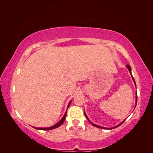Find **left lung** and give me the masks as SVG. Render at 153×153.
Here are the masks:
<instances>
[{
    "mask_svg": "<svg viewBox=\"0 0 153 153\" xmlns=\"http://www.w3.org/2000/svg\"><path fill=\"white\" fill-rule=\"evenodd\" d=\"M127 67H128V70H129V73H130L131 74V67L129 65H128L126 66ZM131 77H132V79H133V80H134V84H136V82H135V80H134V77L132 76V75H131ZM136 102H137V95H136ZM84 114H85V116H86V117L88 119V117H87V115H86V113H85V112H84ZM88 121H90V123L91 124H92L93 126H95V127H97V128H102V129H113V128H117V127H119L120 126H121V124H122L123 122H124V120L123 122H121L120 124H119V125H117V126H115V127H113V128H103V127H101V126H98V125H96V124H94V123H92L91 121H90L89 120H88Z\"/></svg>",
    "mask_w": 153,
    "mask_h": 153,
    "instance_id": "left-lung-1",
    "label": "left lung"
}]
</instances>
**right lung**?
Instances as JSON below:
<instances>
[{"instance_id": "right-lung-1", "label": "right lung", "mask_w": 153, "mask_h": 153, "mask_svg": "<svg viewBox=\"0 0 153 153\" xmlns=\"http://www.w3.org/2000/svg\"><path fill=\"white\" fill-rule=\"evenodd\" d=\"M70 103H71V101L69 102V105H68V107H67V108H69V105H70ZM66 114H67V112H65V113L64 116L63 117V118L61 119V121H59V122H58V123H56V124H55V126H51V127H49V128H34V127H33V128H34L35 129H40V130H51V129H55V128H58V127H59L60 126H61L62 124H63V123L64 122V121H65V117H66Z\"/></svg>"}]
</instances>
